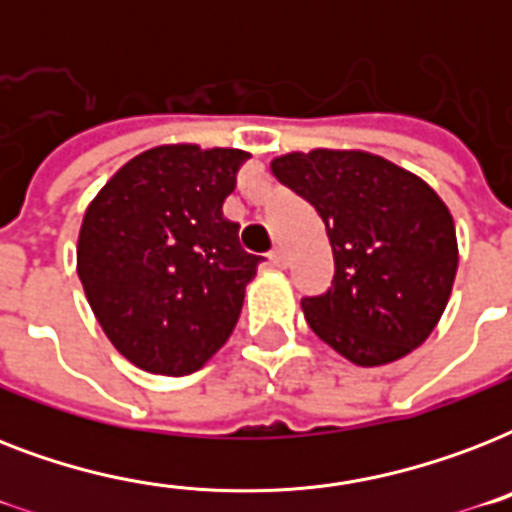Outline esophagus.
Instances as JSON below:
<instances>
[{
  "label": "esophagus",
  "mask_w": 512,
  "mask_h": 512,
  "mask_svg": "<svg viewBox=\"0 0 512 512\" xmlns=\"http://www.w3.org/2000/svg\"><path fill=\"white\" fill-rule=\"evenodd\" d=\"M268 260H271L273 268H287V252H284L281 247L273 249L271 255H268Z\"/></svg>",
  "instance_id": "esophagus-1"
}]
</instances>
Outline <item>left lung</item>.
<instances>
[{"label":"left lung","mask_w":512,"mask_h":512,"mask_svg":"<svg viewBox=\"0 0 512 512\" xmlns=\"http://www.w3.org/2000/svg\"><path fill=\"white\" fill-rule=\"evenodd\" d=\"M279 183L311 201L335 255L332 287L303 297L308 327L358 366L420 348L457 276L452 212L422 177L366 151L313 148L271 162Z\"/></svg>","instance_id":"1"}]
</instances>
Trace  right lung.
<instances>
[{
    "label": "right lung",
    "instance_id": "obj_1",
    "mask_svg": "<svg viewBox=\"0 0 512 512\" xmlns=\"http://www.w3.org/2000/svg\"><path fill=\"white\" fill-rule=\"evenodd\" d=\"M247 159L239 148H148L84 212L76 244L84 295L111 345L143 372H196L239 321L263 257L241 249L223 201Z\"/></svg>",
    "mask_w": 512,
    "mask_h": 512
}]
</instances>
